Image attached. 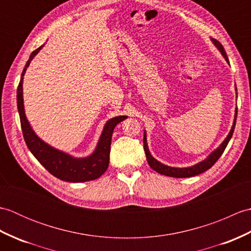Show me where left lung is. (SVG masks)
<instances>
[{
	"label": "left lung",
	"instance_id": "1",
	"mask_svg": "<svg viewBox=\"0 0 251 251\" xmlns=\"http://www.w3.org/2000/svg\"><path fill=\"white\" fill-rule=\"evenodd\" d=\"M211 41H212V43L216 45L217 49L220 50L222 56L225 57V59L228 63L226 52L225 49H223V46L221 45L220 42L215 40V39H211ZM236 117H237V108L235 110V120H234L232 129H231L230 132H228V135L226 138V140L223 141L220 145V147L216 149V150L212 152L209 156H208L206 159H204V161H201V163L194 165V166L186 167V168L170 167V166H166V165H164L162 163H159L158 161H156V159L151 155L150 151H149V148H148V145H147V136H146V131H145V134H143V148H145L146 156H147L149 165H150V167L155 170L156 173L164 175V176H168V177H175V178H189V177H193V176H197V175L206 172V170H208L210 167H212V165H214L218 161V159H219V157L222 155V153L225 152L228 141H230V139L233 136L234 128H235Z\"/></svg>",
	"mask_w": 251,
	"mask_h": 251
}]
</instances>
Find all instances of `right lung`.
<instances>
[{
    "instance_id": "1",
    "label": "right lung",
    "mask_w": 251,
    "mask_h": 251,
    "mask_svg": "<svg viewBox=\"0 0 251 251\" xmlns=\"http://www.w3.org/2000/svg\"><path fill=\"white\" fill-rule=\"evenodd\" d=\"M42 47H43V45L32 51L29 60L25 63L23 74H21V78L17 88V108L20 116L21 129H23V135L26 147L29 148V150L37 161L43 165L45 169L49 170L52 176H55L58 179L68 181V182H85V181L97 179L108 169L112 134H113L115 126L122 121L127 119V116H116L106 122L102 134H101L98 141L97 148H96L92 155H89L88 157L75 158L65 152L56 150V149L49 146L43 140H41L35 135V132L32 130L25 114L23 79L26 68L30 65V61L41 50Z\"/></svg>"
}]
</instances>
